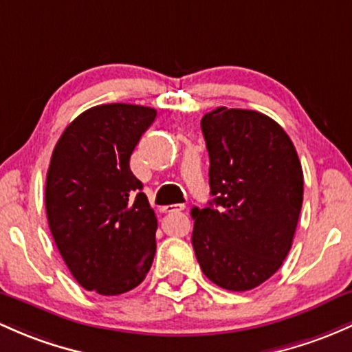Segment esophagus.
Here are the masks:
<instances>
[{
	"label": "esophagus",
	"mask_w": 352,
	"mask_h": 352,
	"mask_svg": "<svg viewBox=\"0 0 352 352\" xmlns=\"http://www.w3.org/2000/svg\"><path fill=\"white\" fill-rule=\"evenodd\" d=\"M186 209V206L184 204H172V206H166L164 207L165 212H180V210Z\"/></svg>",
	"instance_id": "esophagus-1"
}]
</instances>
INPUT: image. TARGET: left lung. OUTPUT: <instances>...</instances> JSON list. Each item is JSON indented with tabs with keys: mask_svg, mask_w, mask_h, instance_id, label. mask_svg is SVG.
Returning a JSON list of instances; mask_svg holds the SVG:
<instances>
[{
	"mask_svg": "<svg viewBox=\"0 0 352 352\" xmlns=\"http://www.w3.org/2000/svg\"><path fill=\"white\" fill-rule=\"evenodd\" d=\"M212 201L192 209V246L217 287L253 290L283 263L303 201V172L287 133L266 114L217 108L201 121Z\"/></svg>",
	"mask_w": 352,
	"mask_h": 352,
	"instance_id": "left-lung-1",
	"label": "left lung"
}]
</instances>
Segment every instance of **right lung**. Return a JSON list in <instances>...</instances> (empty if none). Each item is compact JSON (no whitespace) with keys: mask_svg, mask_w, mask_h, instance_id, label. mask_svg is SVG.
Masks as SVG:
<instances>
[{"mask_svg":"<svg viewBox=\"0 0 352 352\" xmlns=\"http://www.w3.org/2000/svg\"><path fill=\"white\" fill-rule=\"evenodd\" d=\"M155 118L146 106H94L64 129L52 153L50 232L74 278L99 295L133 290L153 263L157 216L129 158Z\"/></svg>","mask_w":352,"mask_h":352,"instance_id":"obj_1","label":"right lung"}]
</instances>
